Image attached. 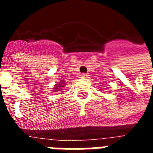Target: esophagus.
<instances>
[{
	"instance_id": "34e87169",
	"label": "esophagus",
	"mask_w": 153,
	"mask_h": 153,
	"mask_svg": "<svg viewBox=\"0 0 153 153\" xmlns=\"http://www.w3.org/2000/svg\"><path fill=\"white\" fill-rule=\"evenodd\" d=\"M88 75L87 74H81V77H82V78H88Z\"/></svg>"
}]
</instances>
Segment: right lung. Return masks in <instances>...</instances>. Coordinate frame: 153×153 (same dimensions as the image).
<instances>
[{
	"mask_svg": "<svg viewBox=\"0 0 153 153\" xmlns=\"http://www.w3.org/2000/svg\"><path fill=\"white\" fill-rule=\"evenodd\" d=\"M64 85H65V83H64V81H61V82H60V83H59L58 85H56L54 91H55V92H57V91H60V90H62ZM59 89H60V90H59Z\"/></svg>",
	"mask_w": 153,
	"mask_h": 153,
	"instance_id": "add662e5",
	"label": "right lung"
}]
</instances>
